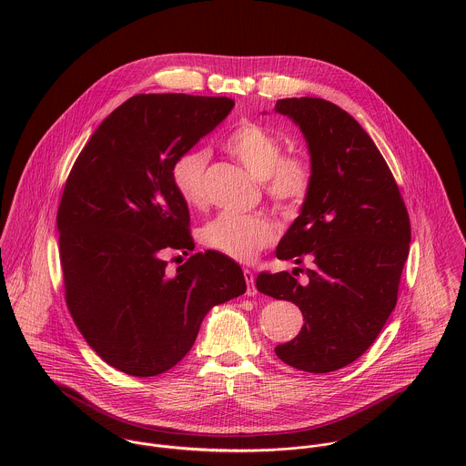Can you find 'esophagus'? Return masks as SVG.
I'll return each mask as SVG.
<instances>
[{"label": "esophagus", "instance_id": "34e87169", "mask_svg": "<svg viewBox=\"0 0 466 466\" xmlns=\"http://www.w3.org/2000/svg\"><path fill=\"white\" fill-rule=\"evenodd\" d=\"M244 278H246V283H248V296H255L258 292L257 285H255V274L249 268H246Z\"/></svg>", "mask_w": 466, "mask_h": 466}]
</instances>
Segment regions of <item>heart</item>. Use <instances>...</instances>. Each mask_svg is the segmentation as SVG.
<instances>
[{
  "label": "heart",
  "instance_id": "1",
  "mask_svg": "<svg viewBox=\"0 0 466 466\" xmlns=\"http://www.w3.org/2000/svg\"><path fill=\"white\" fill-rule=\"evenodd\" d=\"M226 150L237 157L258 181H264L266 194L279 209L292 211L307 199L314 181L309 159L285 156L281 137L257 122H244L224 139ZM208 152L190 148L177 156L172 167V181L190 206H200L206 198L204 172ZM276 240L274 222L262 215H240L222 211L200 229V242L238 262H251Z\"/></svg>",
  "mask_w": 466,
  "mask_h": 466
}]
</instances>
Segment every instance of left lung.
I'll return each mask as SVG.
<instances>
[{"label": "left lung", "mask_w": 466, "mask_h": 466, "mask_svg": "<svg viewBox=\"0 0 466 466\" xmlns=\"http://www.w3.org/2000/svg\"><path fill=\"white\" fill-rule=\"evenodd\" d=\"M274 109L299 126L314 170L310 194L276 257L296 264L309 258L314 267L307 283L287 270L260 272L257 289L292 301L305 319L276 355L296 370L329 373L357 360L391 316L410 222L386 159L353 116L312 96L283 98Z\"/></svg>", "instance_id": "1"}]
</instances>
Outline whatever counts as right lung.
Listing matches in <instances>:
<instances>
[{"label": "right lung", "mask_w": 466, "mask_h": 466, "mask_svg": "<svg viewBox=\"0 0 466 466\" xmlns=\"http://www.w3.org/2000/svg\"><path fill=\"white\" fill-rule=\"evenodd\" d=\"M226 96L136 95L78 154L57 211L69 314L113 368L156 377L194 346L204 316L246 292L240 266L218 251L188 255V204L177 194V156L233 109Z\"/></svg>", "instance_id": "add662e5"}]
</instances>
